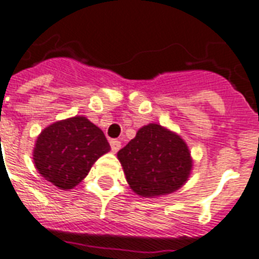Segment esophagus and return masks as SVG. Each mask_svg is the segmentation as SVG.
<instances>
[{
	"label": "esophagus",
	"instance_id": "1",
	"mask_svg": "<svg viewBox=\"0 0 259 259\" xmlns=\"http://www.w3.org/2000/svg\"><path fill=\"white\" fill-rule=\"evenodd\" d=\"M110 146H111V150L115 153V152H118V150L121 149V141H118V140H111V141H110Z\"/></svg>",
	"mask_w": 259,
	"mask_h": 259
}]
</instances>
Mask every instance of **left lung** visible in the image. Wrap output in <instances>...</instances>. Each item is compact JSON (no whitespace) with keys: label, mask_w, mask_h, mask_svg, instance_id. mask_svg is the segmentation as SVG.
I'll use <instances>...</instances> for the list:
<instances>
[{"label":"left lung","mask_w":259,"mask_h":259,"mask_svg":"<svg viewBox=\"0 0 259 259\" xmlns=\"http://www.w3.org/2000/svg\"><path fill=\"white\" fill-rule=\"evenodd\" d=\"M117 156L130 188L142 197L175 192L192 169L184 140L157 123L141 127Z\"/></svg>","instance_id":"left-lung-1"}]
</instances>
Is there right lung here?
I'll list each match as a JSON object with an SVG mask.
<instances>
[{
	"label": "right lung",
	"mask_w": 259,
	"mask_h": 259,
	"mask_svg": "<svg viewBox=\"0 0 259 259\" xmlns=\"http://www.w3.org/2000/svg\"><path fill=\"white\" fill-rule=\"evenodd\" d=\"M110 145L105 134L86 117L55 122L42 130L33 149L36 169L60 189L76 187Z\"/></svg>",
	"instance_id": "obj_1"
}]
</instances>
